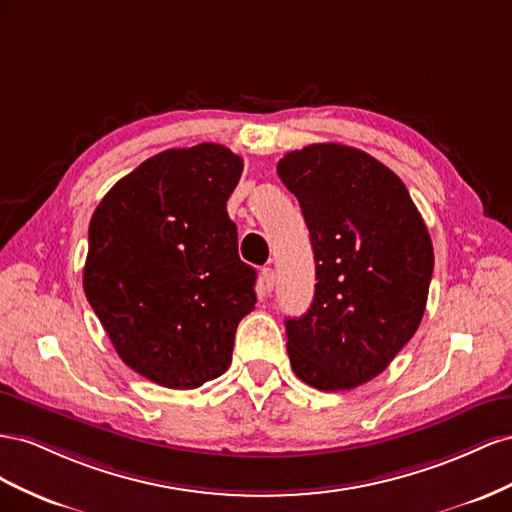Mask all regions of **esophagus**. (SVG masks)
I'll return each mask as SVG.
<instances>
[{
    "label": "esophagus",
    "instance_id": "esophagus-1",
    "mask_svg": "<svg viewBox=\"0 0 512 512\" xmlns=\"http://www.w3.org/2000/svg\"><path fill=\"white\" fill-rule=\"evenodd\" d=\"M274 283H276V274L272 268H264L261 270V287H264V291H270L274 289Z\"/></svg>",
    "mask_w": 512,
    "mask_h": 512
}]
</instances>
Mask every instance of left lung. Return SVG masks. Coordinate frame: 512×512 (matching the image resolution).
Instances as JSON below:
<instances>
[{"label": "left lung", "mask_w": 512, "mask_h": 512, "mask_svg": "<svg viewBox=\"0 0 512 512\" xmlns=\"http://www.w3.org/2000/svg\"><path fill=\"white\" fill-rule=\"evenodd\" d=\"M315 255V296L285 319L294 373L317 390H349L382 373L425 315L433 244L397 173L367 152L313 143L285 154Z\"/></svg>", "instance_id": "1"}]
</instances>
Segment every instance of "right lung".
<instances>
[{
  "instance_id": "add662e5",
  "label": "right lung",
  "mask_w": 512,
  "mask_h": 512,
  "mask_svg": "<svg viewBox=\"0 0 512 512\" xmlns=\"http://www.w3.org/2000/svg\"><path fill=\"white\" fill-rule=\"evenodd\" d=\"M242 158L218 143L160 152L102 197L83 289L118 356L150 382L191 390L223 375L255 268L238 257L227 199Z\"/></svg>"
}]
</instances>
